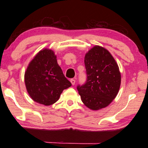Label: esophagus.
Wrapping results in <instances>:
<instances>
[{"label":"esophagus","instance_id":"34e87169","mask_svg":"<svg viewBox=\"0 0 148 148\" xmlns=\"http://www.w3.org/2000/svg\"><path fill=\"white\" fill-rule=\"evenodd\" d=\"M71 82L72 86H74V85H75V83H76V80H75L74 79H71Z\"/></svg>","mask_w":148,"mask_h":148}]
</instances>
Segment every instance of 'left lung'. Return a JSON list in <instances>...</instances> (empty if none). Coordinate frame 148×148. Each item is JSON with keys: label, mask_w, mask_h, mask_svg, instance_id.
<instances>
[{"label": "left lung", "mask_w": 148, "mask_h": 148, "mask_svg": "<svg viewBox=\"0 0 148 148\" xmlns=\"http://www.w3.org/2000/svg\"><path fill=\"white\" fill-rule=\"evenodd\" d=\"M84 63L86 82L77 86L82 102L93 110L106 107L116 98L121 85L118 65L108 50L98 46L86 53Z\"/></svg>", "instance_id": "1"}]
</instances>
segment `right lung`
Listing matches in <instances>:
<instances>
[{
	"instance_id": "right-lung-1",
	"label": "right lung",
	"mask_w": 148,
	"mask_h": 148,
	"mask_svg": "<svg viewBox=\"0 0 148 148\" xmlns=\"http://www.w3.org/2000/svg\"><path fill=\"white\" fill-rule=\"evenodd\" d=\"M25 83L32 99L46 106L56 102L62 91L72 86L57 64L54 52L47 49L40 51L29 63Z\"/></svg>"
}]
</instances>
